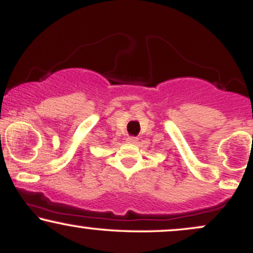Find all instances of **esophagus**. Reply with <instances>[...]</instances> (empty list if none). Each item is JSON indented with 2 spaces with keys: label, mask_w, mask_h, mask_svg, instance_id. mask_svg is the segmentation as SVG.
<instances>
[{
  "label": "esophagus",
  "mask_w": 253,
  "mask_h": 253,
  "mask_svg": "<svg viewBox=\"0 0 253 253\" xmlns=\"http://www.w3.org/2000/svg\"><path fill=\"white\" fill-rule=\"evenodd\" d=\"M126 140H127V143H129V144H136V143H138V138H136V136H128Z\"/></svg>",
  "instance_id": "1"
}]
</instances>
